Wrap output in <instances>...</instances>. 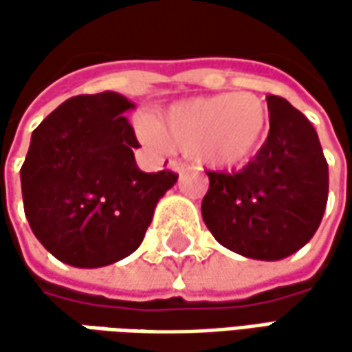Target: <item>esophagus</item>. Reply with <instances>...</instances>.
I'll return each instance as SVG.
<instances>
[{
  "label": "esophagus",
  "mask_w": 352,
  "mask_h": 352,
  "mask_svg": "<svg viewBox=\"0 0 352 352\" xmlns=\"http://www.w3.org/2000/svg\"><path fill=\"white\" fill-rule=\"evenodd\" d=\"M168 168L172 170V172H178V174H184V172H188V170H190V166H188L186 162H182V160H170Z\"/></svg>",
  "instance_id": "esophagus-1"
}]
</instances>
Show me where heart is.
<instances>
[{"label": "heart", "instance_id": "b5f03b06", "mask_svg": "<svg viewBox=\"0 0 352 352\" xmlns=\"http://www.w3.org/2000/svg\"><path fill=\"white\" fill-rule=\"evenodd\" d=\"M268 127V105L239 91L174 103L153 125H142V137L155 148L190 151L208 168H235L258 153Z\"/></svg>", "mask_w": 352, "mask_h": 352}]
</instances>
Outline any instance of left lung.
I'll return each instance as SVG.
<instances>
[{"label":"left lung","instance_id":"left-lung-1","mask_svg":"<svg viewBox=\"0 0 352 352\" xmlns=\"http://www.w3.org/2000/svg\"><path fill=\"white\" fill-rule=\"evenodd\" d=\"M270 131L239 172H208L201 217L225 249L256 261H280L316 235L329 192V168L304 113L268 96Z\"/></svg>","mask_w":352,"mask_h":352}]
</instances>
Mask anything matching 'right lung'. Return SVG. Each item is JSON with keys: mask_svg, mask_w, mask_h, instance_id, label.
<instances>
[{"mask_svg": "<svg viewBox=\"0 0 352 352\" xmlns=\"http://www.w3.org/2000/svg\"><path fill=\"white\" fill-rule=\"evenodd\" d=\"M131 107L116 91L76 96L33 131L21 166L25 215L43 247L70 266L100 268L135 252L178 180L170 170H139Z\"/></svg>", "mask_w": 352, "mask_h": 352, "instance_id": "right-lung-1", "label": "right lung"}]
</instances>
